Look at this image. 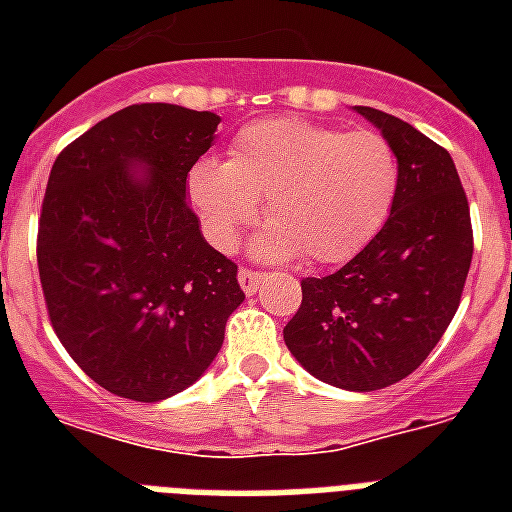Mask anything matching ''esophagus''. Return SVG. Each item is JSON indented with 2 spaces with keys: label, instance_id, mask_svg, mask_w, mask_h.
<instances>
[{
  "label": "esophagus",
  "instance_id": "34e87169",
  "mask_svg": "<svg viewBox=\"0 0 512 512\" xmlns=\"http://www.w3.org/2000/svg\"><path fill=\"white\" fill-rule=\"evenodd\" d=\"M239 284L247 295H255L260 284H263V273L252 271V268H241L239 271Z\"/></svg>",
  "mask_w": 512,
  "mask_h": 512
}]
</instances>
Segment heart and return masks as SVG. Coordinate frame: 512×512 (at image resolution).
<instances>
[{
  "label": "heart",
  "instance_id": "1",
  "mask_svg": "<svg viewBox=\"0 0 512 512\" xmlns=\"http://www.w3.org/2000/svg\"><path fill=\"white\" fill-rule=\"evenodd\" d=\"M398 180V156L380 132L276 116L241 127L225 162L199 159L185 191L209 241L223 252L236 247L265 199L271 225L257 241L260 255L337 265L366 249L388 223Z\"/></svg>",
  "mask_w": 512,
  "mask_h": 512
}]
</instances>
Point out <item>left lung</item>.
<instances>
[{
  "label": "left lung",
  "instance_id": "8db88e82",
  "mask_svg": "<svg viewBox=\"0 0 512 512\" xmlns=\"http://www.w3.org/2000/svg\"><path fill=\"white\" fill-rule=\"evenodd\" d=\"M353 111L396 151V204L350 263L303 279V303L284 342L316 380L366 393L409 377L444 337L468 279L473 228L446 148L398 116L369 106Z\"/></svg>",
  "mask_w": 512,
  "mask_h": 512
}]
</instances>
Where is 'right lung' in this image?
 I'll use <instances>...</instances> for the list:
<instances>
[{
	"mask_svg": "<svg viewBox=\"0 0 512 512\" xmlns=\"http://www.w3.org/2000/svg\"><path fill=\"white\" fill-rule=\"evenodd\" d=\"M217 124L212 111L138 103L52 164L36 239L44 303L68 356L114 396L154 404L193 385L244 303L236 263L185 199Z\"/></svg>",
	"mask_w": 512,
	"mask_h": 512,
	"instance_id": "right-lung-1",
	"label": "right lung"
}]
</instances>
